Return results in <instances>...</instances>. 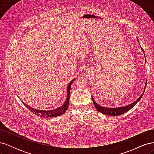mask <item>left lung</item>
Wrapping results in <instances>:
<instances>
[{
	"label": "left lung",
	"instance_id": "obj_1",
	"mask_svg": "<svg viewBox=\"0 0 154 154\" xmlns=\"http://www.w3.org/2000/svg\"><path fill=\"white\" fill-rule=\"evenodd\" d=\"M137 41L139 42L138 39H137ZM140 48H141V50L143 51V52L144 53V51L142 49V48L141 47V45H140ZM144 58H145V62H146V57H145V54H144ZM146 83H145V86H144V90H145V88H146ZM144 90L143 92L142 93V94L139 96L136 101H134L133 103H131L130 104H128L126 106H120V107L103 106H101V105H99L98 103H97L96 101L94 100V98H93L92 97V100L93 101V103H94L96 109L97 110V111L100 112L101 113L103 114L109 115V116H114V117H115V116H119L121 114H123L125 112H127V111H128L129 110L133 108V107L137 104V102L141 99V97L144 92Z\"/></svg>",
	"mask_w": 154,
	"mask_h": 154
}]
</instances>
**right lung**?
I'll return each instance as SVG.
<instances>
[{"label":"right lung","instance_id":"add662e5","mask_svg":"<svg viewBox=\"0 0 154 154\" xmlns=\"http://www.w3.org/2000/svg\"><path fill=\"white\" fill-rule=\"evenodd\" d=\"M75 80V79H73L69 83V84L67 87V97L66 101L63 103V105H62L60 106H59L57 109H54L53 110H39V109H36L35 108H32L30 106L27 105L25 103H24L22 101H21L24 105L29 110H31L32 112L36 114L37 116H40V117H46V118H53V117H57V116H61L63 113H65L68 108L69 103V94H70V91H71V86L72 82Z\"/></svg>","mask_w":154,"mask_h":154}]
</instances>
